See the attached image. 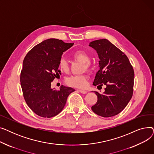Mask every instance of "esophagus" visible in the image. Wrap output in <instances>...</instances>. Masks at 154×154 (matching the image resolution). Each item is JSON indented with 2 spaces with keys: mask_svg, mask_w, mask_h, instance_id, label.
Listing matches in <instances>:
<instances>
[{
  "mask_svg": "<svg viewBox=\"0 0 154 154\" xmlns=\"http://www.w3.org/2000/svg\"><path fill=\"white\" fill-rule=\"evenodd\" d=\"M79 91L80 93L84 94H87V91H84V90H79Z\"/></svg>",
  "mask_w": 154,
  "mask_h": 154,
  "instance_id": "obj_1",
  "label": "esophagus"
}]
</instances>
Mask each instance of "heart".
<instances>
[{
	"label": "heart",
	"mask_w": 154,
	"mask_h": 154,
	"mask_svg": "<svg viewBox=\"0 0 154 154\" xmlns=\"http://www.w3.org/2000/svg\"><path fill=\"white\" fill-rule=\"evenodd\" d=\"M72 58L74 60L83 63V70L90 71L92 69V65L91 63V56L86 51L83 50H78L75 51L72 55ZM59 69L64 73H67L69 71V65L66 60L61 59L59 62ZM88 77L86 74H81L77 75H72L67 77L66 80V84L71 87L83 88L87 85Z\"/></svg>",
	"instance_id": "1"
}]
</instances>
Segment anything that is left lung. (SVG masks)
<instances>
[{"mask_svg": "<svg viewBox=\"0 0 154 154\" xmlns=\"http://www.w3.org/2000/svg\"><path fill=\"white\" fill-rule=\"evenodd\" d=\"M100 59L99 70L93 85H106L105 92L97 95V102L92 111L103 117L117 115L122 111L133 95L134 71L127 55L107 39H99L90 43Z\"/></svg>", "mask_w": 154, "mask_h": 154, "instance_id": "8db88e82", "label": "left lung"}]
</instances>
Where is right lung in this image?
Here are the masks:
<instances>
[{
    "label": "right lung",
    "mask_w": 154,
    "mask_h": 154,
    "mask_svg": "<svg viewBox=\"0 0 154 154\" xmlns=\"http://www.w3.org/2000/svg\"><path fill=\"white\" fill-rule=\"evenodd\" d=\"M74 43L49 38L36 45L23 61L20 85L27 106L35 114L45 118L53 117L62 110L69 94L75 90L61 85L60 90L51 88V82L60 77L59 62L63 52Z\"/></svg>",
    "instance_id": "right-lung-1"
}]
</instances>
